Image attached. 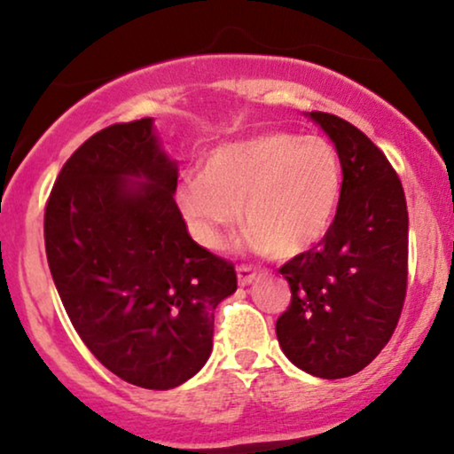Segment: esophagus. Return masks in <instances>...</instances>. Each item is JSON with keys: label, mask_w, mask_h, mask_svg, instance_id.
Segmentation results:
<instances>
[{"label": "esophagus", "mask_w": 454, "mask_h": 454, "mask_svg": "<svg viewBox=\"0 0 454 454\" xmlns=\"http://www.w3.org/2000/svg\"><path fill=\"white\" fill-rule=\"evenodd\" d=\"M237 278H239V284H241V286L252 284V281L256 279V269H254L252 264H239Z\"/></svg>", "instance_id": "obj_1"}]
</instances>
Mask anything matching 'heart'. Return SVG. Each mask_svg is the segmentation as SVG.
Returning <instances> with one entry per match:
<instances>
[{"mask_svg":"<svg viewBox=\"0 0 454 454\" xmlns=\"http://www.w3.org/2000/svg\"><path fill=\"white\" fill-rule=\"evenodd\" d=\"M341 196V166L322 138L267 132L207 153L176 198L192 232L220 249L241 217L258 249L294 258L325 237Z\"/></svg>","mask_w":454,"mask_h":454,"instance_id":"1","label":"heart"}]
</instances>
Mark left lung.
<instances>
[{
  "label": "left lung",
  "instance_id": "left-lung-1",
  "mask_svg": "<svg viewBox=\"0 0 454 454\" xmlns=\"http://www.w3.org/2000/svg\"><path fill=\"white\" fill-rule=\"evenodd\" d=\"M309 117L340 153L341 196L320 243L279 269L293 299L275 333L296 367L337 380L367 367L397 328L408 290V205L399 175L361 129L331 113Z\"/></svg>",
  "mask_w": 454,
  "mask_h": 454
}]
</instances>
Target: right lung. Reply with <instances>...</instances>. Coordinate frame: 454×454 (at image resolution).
I'll return each mask as SVG.
<instances>
[{
    "label": "right lung",
    "mask_w": 454,
    "mask_h": 454,
    "mask_svg": "<svg viewBox=\"0 0 454 454\" xmlns=\"http://www.w3.org/2000/svg\"><path fill=\"white\" fill-rule=\"evenodd\" d=\"M176 176L151 117L113 123L70 155L44 209L46 260L72 326L140 388L168 390L200 372L213 311L237 290L232 262L187 234Z\"/></svg>",
    "instance_id": "right-lung-1"
}]
</instances>
